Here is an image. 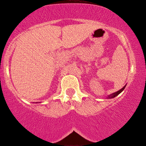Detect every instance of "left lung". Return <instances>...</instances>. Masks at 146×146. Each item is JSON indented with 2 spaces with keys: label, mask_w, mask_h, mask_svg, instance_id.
Returning a JSON list of instances; mask_svg holds the SVG:
<instances>
[{
  "label": "left lung",
  "mask_w": 146,
  "mask_h": 146,
  "mask_svg": "<svg viewBox=\"0 0 146 146\" xmlns=\"http://www.w3.org/2000/svg\"><path fill=\"white\" fill-rule=\"evenodd\" d=\"M125 86H126V85H125V86H124L121 89H120L119 90H118V91L114 92V93L109 94V95L107 96V98H113L115 97V96H117V95H119V94H120L121 92L123 91V90L125 89Z\"/></svg>",
  "instance_id": "obj_1"
}]
</instances>
